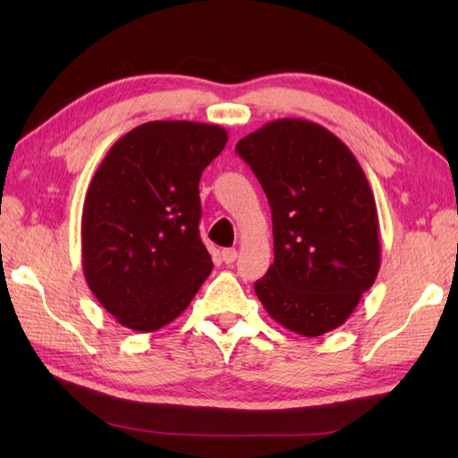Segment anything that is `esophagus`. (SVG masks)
Wrapping results in <instances>:
<instances>
[{
	"label": "esophagus",
	"mask_w": 458,
	"mask_h": 458,
	"mask_svg": "<svg viewBox=\"0 0 458 458\" xmlns=\"http://www.w3.org/2000/svg\"><path fill=\"white\" fill-rule=\"evenodd\" d=\"M222 259H224V264H234L236 261V258H238V251L234 250V248H228V250H222Z\"/></svg>",
	"instance_id": "esophagus-1"
}]
</instances>
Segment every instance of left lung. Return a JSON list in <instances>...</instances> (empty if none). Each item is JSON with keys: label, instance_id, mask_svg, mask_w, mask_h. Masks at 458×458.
Returning <instances> with one entry per match:
<instances>
[{"label": "left lung", "instance_id": "obj_1", "mask_svg": "<svg viewBox=\"0 0 458 458\" xmlns=\"http://www.w3.org/2000/svg\"><path fill=\"white\" fill-rule=\"evenodd\" d=\"M274 220V264L254 284L269 317L303 336L346 323L379 269L374 192L346 145L297 118L266 123L236 143Z\"/></svg>", "mask_w": 458, "mask_h": 458}]
</instances>
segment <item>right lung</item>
I'll return each mask as SVG.
<instances>
[{
    "mask_svg": "<svg viewBox=\"0 0 458 458\" xmlns=\"http://www.w3.org/2000/svg\"><path fill=\"white\" fill-rule=\"evenodd\" d=\"M226 141L214 123L148 122L96 169L82 208V269L122 327L153 333L169 325L210 276L199 181Z\"/></svg>",
    "mask_w": 458,
    "mask_h": 458,
    "instance_id": "right-lung-1",
    "label": "right lung"
}]
</instances>
